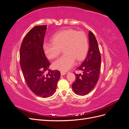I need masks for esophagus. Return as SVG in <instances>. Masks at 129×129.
Returning <instances> with one entry per match:
<instances>
[{"instance_id": "esophagus-1", "label": "esophagus", "mask_w": 129, "mask_h": 129, "mask_svg": "<svg viewBox=\"0 0 129 129\" xmlns=\"http://www.w3.org/2000/svg\"><path fill=\"white\" fill-rule=\"evenodd\" d=\"M67 74L66 72H61V76H63L64 75H66V74Z\"/></svg>"}]
</instances>
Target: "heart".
Returning <instances> with one entry per match:
<instances>
[{"label":"heart","instance_id":"b5f03b06","mask_svg":"<svg viewBox=\"0 0 129 129\" xmlns=\"http://www.w3.org/2000/svg\"><path fill=\"white\" fill-rule=\"evenodd\" d=\"M52 42H45L43 50L46 57L53 59L59 55L61 49L64 53L54 62L53 67L61 71L71 69L75 63V59L80 61L86 56L88 50L87 36L82 32L73 29L60 31L52 37Z\"/></svg>","mask_w":129,"mask_h":129}]
</instances>
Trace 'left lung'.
Here are the masks:
<instances>
[{
    "label": "left lung",
    "mask_w": 129,
    "mask_h": 129,
    "mask_svg": "<svg viewBox=\"0 0 129 129\" xmlns=\"http://www.w3.org/2000/svg\"><path fill=\"white\" fill-rule=\"evenodd\" d=\"M89 48L85 60L77 71L82 74H75V81L72 84L73 91L80 96L87 95L95 88L99 80L100 73L101 56L96 39L91 31L89 32Z\"/></svg>",
    "instance_id": "8db88e82"
}]
</instances>
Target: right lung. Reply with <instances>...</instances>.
Returning a JSON list of instances; mask_svg holds the SVG:
<instances>
[{
    "instance_id": "right-lung-1",
    "label": "right lung",
    "mask_w": 129,
    "mask_h": 129,
    "mask_svg": "<svg viewBox=\"0 0 129 129\" xmlns=\"http://www.w3.org/2000/svg\"><path fill=\"white\" fill-rule=\"evenodd\" d=\"M46 30V25L33 27L24 37L20 49V64L26 82L31 91L43 98L54 94L61 76L57 70L48 69L50 62L43 50Z\"/></svg>"
}]
</instances>
